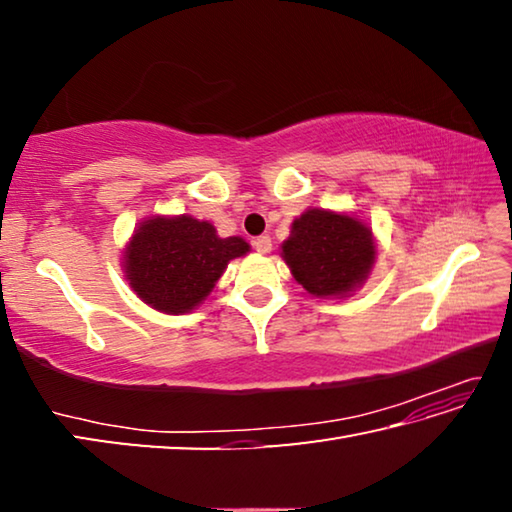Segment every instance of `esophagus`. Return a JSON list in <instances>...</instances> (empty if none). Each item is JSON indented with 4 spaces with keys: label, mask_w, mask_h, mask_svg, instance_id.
Instances as JSON below:
<instances>
[{
    "label": "esophagus",
    "mask_w": 512,
    "mask_h": 512,
    "mask_svg": "<svg viewBox=\"0 0 512 512\" xmlns=\"http://www.w3.org/2000/svg\"><path fill=\"white\" fill-rule=\"evenodd\" d=\"M253 246H255V250H257V253H262V255H268V253H271V248H273V244H271V237H266V235H262V237H257V239L253 241Z\"/></svg>",
    "instance_id": "esophagus-1"
}]
</instances>
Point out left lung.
I'll list each match as a JSON object with an SVG mask.
<instances>
[{
	"label": "left lung",
	"instance_id": "left-lung-1",
	"mask_svg": "<svg viewBox=\"0 0 512 512\" xmlns=\"http://www.w3.org/2000/svg\"><path fill=\"white\" fill-rule=\"evenodd\" d=\"M282 259L302 289L316 298H348L372 273L377 241L357 214L309 207L291 223Z\"/></svg>",
	"mask_w": 512,
	"mask_h": 512
}]
</instances>
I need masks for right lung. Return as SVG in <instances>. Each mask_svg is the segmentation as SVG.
<instances>
[{"label":"right lung","instance_id":"right-lung-1","mask_svg":"<svg viewBox=\"0 0 512 512\" xmlns=\"http://www.w3.org/2000/svg\"><path fill=\"white\" fill-rule=\"evenodd\" d=\"M250 253L241 237H219L210 221L155 214L137 225L121 253L128 287L162 314H189L210 296L232 259Z\"/></svg>","mask_w":512,"mask_h":512}]
</instances>
